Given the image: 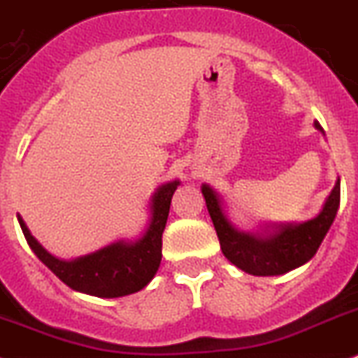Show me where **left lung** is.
<instances>
[{
  "instance_id": "8db88e82",
  "label": "left lung",
  "mask_w": 358,
  "mask_h": 358,
  "mask_svg": "<svg viewBox=\"0 0 358 358\" xmlns=\"http://www.w3.org/2000/svg\"><path fill=\"white\" fill-rule=\"evenodd\" d=\"M313 127L324 134L319 121H313ZM201 192L224 257L239 270L259 277L282 275L306 264L324 241L341 204V179H337L320 212L310 221L262 222L257 230L243 231L231 224L224 199L212 186L204 182Z\"/></svg>"
}]
</instances>
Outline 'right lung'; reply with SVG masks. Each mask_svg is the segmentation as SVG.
<instances>
[{
    "instance_id": "add662e5",
    "label": "right lung",
    "mask_w": 358,
    "mask_h": 358,
    "mask_svg": "<svg viewBox=\"0 0 358 358\" xmlns=\"http://www.w3.org/2000/svg\"><path fill=\"white\" fill-rule=\"evenodd\" d=\"M179 185V179H176L155 188L148 203V222L137 239L114 241L96 252L69 261L47 252L30 234L23 217L17 219L30 250L69 288L101 299L124 297L141 292L157 273L170 203Z\"/></svg>"
}]
</instances>
